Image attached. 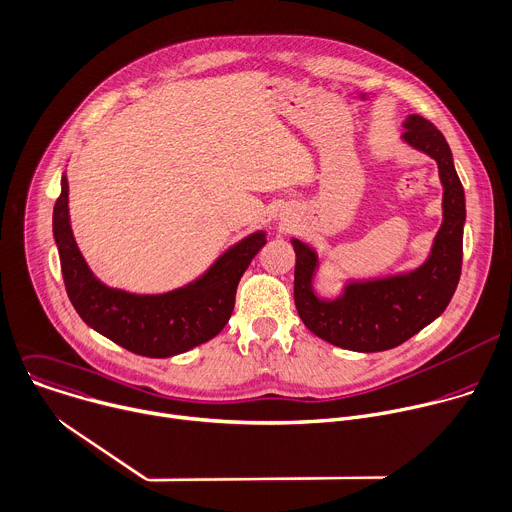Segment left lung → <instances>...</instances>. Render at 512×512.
Listing matches in <instances>:
<instances>
[{
    "label": "left lung",
    "mask_w": 512,
    "mask_h": 512,
    "mask_svg": "<svg viewBox=\"0 0 512 512\" xmlns=\"http://www.w3.org/2000/svg\"><path fill=\"white\" fill-rule=\"evenodd\" d=\"M403 127L401 139L438 163L444 187V220L428 260L405 274L353 280L345 284L341 296L325 300L313 288L317 252L292 238L296 311L306 329L341 349L375 353L405 343L446 311L460 280L466 203L452 151L444 135L420 115L407 117Z\"/></svg>",
    "instance_id": "8db88e82"
}]
</instances>
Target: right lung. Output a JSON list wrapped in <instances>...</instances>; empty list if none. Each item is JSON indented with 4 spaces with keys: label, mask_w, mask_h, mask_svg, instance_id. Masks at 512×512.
Wrapping results in <instances>:
<instances>
[{
    "label": "right lung",
    "mask_w": 512,
    "mask_h": 512,
    "mask_svg": "<svg viewBox=\"0 0 512 512\" xmlns=\"http://www.w3.org/2000/svg\"><path fill=\"white\" fill-rule=\"evenodd\" d=\"M52 230L68 298L80 319L117 345L143 357H173L214 339L230 321L236 288L266 244L254 232L226 250L197 280L163 294H133L102 284L84 262L70 228L68 179L62 175Z\"/></svg>",
    "instance_id": "1"
}]
</instances>
